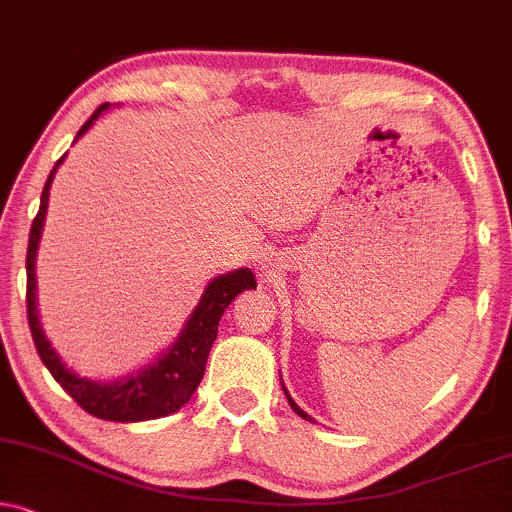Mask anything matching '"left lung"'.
<instances>
[{
  "label": "left lung",
  "mask_w": 512,
  "mask_h": 512,
  "mask_svg": "<svg viewBox=\"0 0 512 512\" xmlns=\"http://www.w3.org/2000/svg\"><path fill=\"white\" fill-rule=\"evenodd\" d=\"M285 394H287V391H285ZM287 401H289V406H292V410H294V413H296V415H301V418H304V420H308V422H313V418H311V415H308V413H304V410H301L299 406H296V403H294V399H292V396H289V394H287Z\"/></svg>",
  "instance_id": "8db88e82"
}]
</instances>
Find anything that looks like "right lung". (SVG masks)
I'll return each instance as SVG.
<instances>
[{"instance_id":"right-lung-1","label":"right lung","mask_w":512,"mask_h":512,"mask_svg":"<svg viewBox=\"0 0 512 512\" xmlns=\"http://www.w3.org/2000/svg\"><path fill=\"white\" fill-rule=\"evenodd\" d=\"M109 109V104H102L97 111L87 118V123L78 130V137L90 130V125L102 116V111ZM75 137V140H78ZM66 156V154H63ZM63 156L56 161V166L49 173L47 182H44L40 211L30 227L28 239V256H25V273H28V292H25V306H28V325L33 332L35 349L40 353L42 363L52 372V377L61 384L73 401L78 403L82 410L94 415V418L111 420V422H142L163 418V415L175 413L185 403L192 399L197 391L201 377L206 370V358L211 351L213 342L218 337V323L223 318L225 308L232 304V299L244 292V289H256V280L251 270H235V273L220 275L211 285L206 287L204 296H201L199 306L194 308L192 318L187 320L185 330L180 332L178 342L166 353H161L159 361L142 370L140 375H132L123 382L113 384H99L90 382L85 377H78L61 358L56 356L52 344L44 337L40 320H37L35 308V254L37 244H40V232L44 223V213H47V199L49 187H52L54 173L63 161Z\"/></svg>"}]
</instances>
